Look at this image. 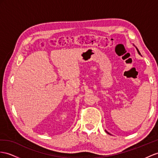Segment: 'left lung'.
<instances>
[{
    "label": "left lung",
    "instance_id": "1",
    "mask_svg": "<svg viewBox=\"0 0 158 158\" xmlns=\"http://www.w3.org/2000/svg\"><path fill=\"white\" fill-rule=\"evenodd\" d=\"M133 45H134V44H133ZM134 46H135V45H134ZM135 47L136 48V49H137V52H138V53H139V55H141V54H140V52H139V50H138V48H137V47H136L135 46ZM106 132H107V133H108V134H110V133H109L108 131H107L106 130Z\"/></svg>",
    "mask_w": 158,
    "mask_h": 158
}]
</instances>
